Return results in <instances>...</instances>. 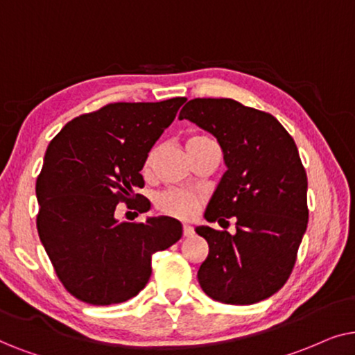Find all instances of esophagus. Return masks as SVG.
Masks as SVG:
<instances>
[{
	"mask_svg": "<svg viewBox=\"0 0 355 355\" xmlns=\"http://www.w3.org/2000/svg\"><path fill=\"white\" fill-rule=\"evenodd\" d=\"M193 235H195V229L188 224L183 225V237H193Z\"/></svg>",
	"mask_w": 355,
	"mask_h": 355,
	"instance_id": "esophagus-1",
	"label": "esophagus"
}]
</instances>
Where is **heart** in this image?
Masks as SVG:
<instances>
[{"instance_id": "b5f03b06", "label": "heart", "mask_w": 355, "mask_h": 355, "mask_svg": "<svg viewBox=\"0 0 355 355\" xmlns=\"http://www.w3.org/2000/svg\"><path fill=\"white\" fill-rule=\"evenodd\" d=\"M207 143H214V141L202 135L191 136V138L187 141V150L198 148V146L201 144H207ZM155 154H157V149H150L149 154L146 155V160L143 165L144 173L150 172ZM155 205H157L159 211H162L164 214L177 217V219H191V217L198 212V209H200L201 196L185 190H178V188H170V190H165L164 193H160L157 200H155Z\"/></svg>"}]
</instances>
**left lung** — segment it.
<instances>
[{
  "mask_svg": "<svg viewBox=\"0 0 355 355\" xmlns=\"http://www.w3.org/2000/svg\"><path fill=\"white\" fill-rule=\"evenodd\" d=\"M178 118L214 135L224 153L227 170L206 220H237L235 235L196 227L209 245L198 271L201 289L230 305L268 299L289 279L309 222V183L294 139L271 113L232 98H193Z\"/></svg>",
  "mask_w": 355,
  "mask_h": 355,
  "instance_id": "1",
  "label": "left lung"
}]
</instances>
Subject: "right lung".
<instances>
[{
	"label": "right lung",
	"mask_w": 355,
	"mask_h": 355,
	"mask_svg": "<svg viewBox=\"0 0 355 355\" xmlns=\"http://www.w3.org/2000/svg\"><path fill=\"white\" fill-rule=\"evenodd\" d=\"M185 97L116 102L73 118L51 139L37 178V230L64 289L89 305L130 300L148 284L155 252L182 237L172 217L118 222V202L146 212V155Z\"/></svg>",
	"instance_id": "obj_1"
}]
</instances>
